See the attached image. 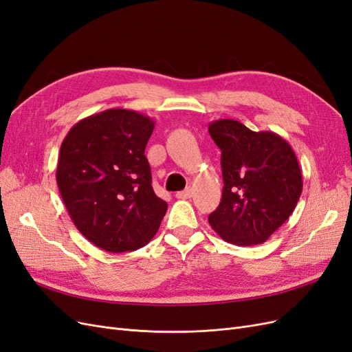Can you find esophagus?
Returning <instances> with one entry per match:
<instances>
[{
    "label": "esophagus",
    "instance_id": "esophagus-1",
    "mask_svg": "<svg viewBox=\"0 0 352 352\" xmlns=\"http://www.w3.org/2000/svg\"><path fill=\"white\" fill-rule=\"evenodd\" d=\"M176 197H177V198H180V199L190 198V197H192V189H190V188H186L185 190H180V192H177V194H176Z\"/></svg>",
    "mask_w": 352,
    "mask_h": 352
}]
</instances>
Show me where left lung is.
Listing matches in <instances>:
<instances>
[{"label":"left lung","mask_w":352,"mask_h":352,"mask_svg":"<svg viewBox=\"0 0 352 352\" xmlns=\"http://www.w3.org/2000/svg\"><path fill=\"white\" fill-rule=\"evenodd\" d=\"M221 150L223 194L208 216L229 243L250 247L267 241L289 219L302 192V175L291 145L274 132H254L241 122H211Z\"/></svg>","instance_id":"1"}]
</instances>
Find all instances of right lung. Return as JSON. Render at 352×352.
Returning <instances> with one entry per match:
<instances>
[{"label": "right lung", "mask_w": 352, "mask_h": 352, "mask_svg": "<svg viewBox=\"0 0 352 352\" xmlns=\"http://www.w3.org/2000/svg\"><path fill=\"white\" fill-rule=\"evenodd\" d=\"M154 124L133 110L110 109L78 122L61 144L56 177L63 202L78 230L104 251L142 248L167 211L144 154Z\"/></svg>", "instance_id": "1"}]
</instances>
